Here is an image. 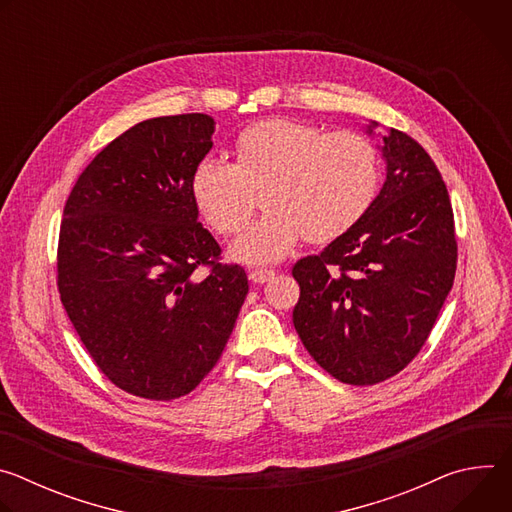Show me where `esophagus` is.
Masks as SVG:
<instances>
[{"label":"esophagus","mask_w":512,"mask_h":512,"mask_svg":"<svg viewBox=\"0 0 512 512\" xmlns=\"http://www.w3.org/2000/svg\"><path fill=\"white\" fill-rule=\"evenodd\" d=\"M275 271L273 269H251L249 271V279L253 283H267L269 279H273Z\"/></svg>","instance_id":"1"}]
</instances>
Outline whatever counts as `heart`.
Masks as SVG:
<instances>
[{
  "label": "heart",
  "instance_id": "b5f03b06",
  "mask_svg": "<svg viewBox=\"0 0 512 512\" xmlns=\"http://www.w3.org/2000/svg\"><path fill=\"white\" fill-rule=\"evenodd\" d=\"M235 164L202 158L192 196L216 233H241L259 202L265 214L233 245L249 263L279 261L304 239L330 243L371 210L381 180L375 145L356 131L265 119L235 141Z\"/></svg>",
  "mask_w": 512,
  "mask_h": 512
}]
</instances>
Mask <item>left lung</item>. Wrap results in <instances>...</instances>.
<instances>
[{"mask_svg":"<svg viewBox=\"0 0 512 512\" xmlns=\"http://www.w3.org/2000/svg\"><path fill=\"white\" fill-rule=\"evenodd\" d=\"M379 150L387 174L367 216L291 271L300 283L296 332L320 367L348 385H375L407 367L456 275L454 212L440 170L397 129Z\"/></svg>","mask_w":512,"mask_h":512,"instance_id":"1","label":"left lung"}]
</instances>
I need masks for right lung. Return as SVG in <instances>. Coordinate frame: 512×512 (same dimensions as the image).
<instances>
[{
    "instance_id": "right-lung-1",
    "label": "right lung",
    "mask_w": 512,
    "mask_h": 512,
    "mask_svg": "<svg viewBox=\"0 0 512 512\" xmlns=\"http://www.w3.org/2000/svg\"><path fill=\"white\" fill-rule=\"evenodd\" d=\"M214 119H145L85 168L58 239L62 306L101 373L154 401L188 395L212 371L249 291L198 223L190 178ZM206 264V276L193 271Z\"/></svg>"
}]
</instances>
